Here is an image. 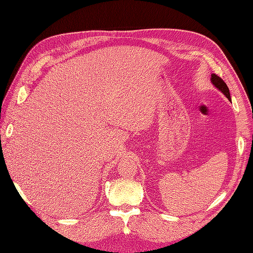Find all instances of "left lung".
<instances>
[{"instance_id":"1","label":"left lung","mask_w":253,"mask_h":253,"mask_svg":"<svg viewBox=\"0 0 253 253\" xmlns=\"http://www.w3.org/2000/svg\"><path fill=\"white\" fill-rule=\"evenodd\" d=\"M211 83L213 84L214 86H215L218 90H220L221 93H223L229 100L231 101V97H230V91H229V88L227 86V84L224 82V80L219 78L218 76H216L215 74H212L211 75Z\"/></svg>"}]
</instances>
